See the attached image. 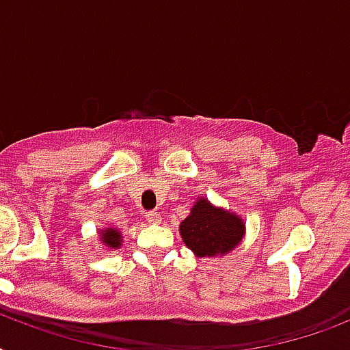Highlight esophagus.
<instances>
[{"label": "esophagus", "instance_id": "1", "mask_svg": "<svg viewBox=\"0 0 350 350\" xmlns=\"http://www.w3.org/2000/svg\"><path fill=\"white\" fill-rule=\"evenodd\" d=\"M145 218H147L148 224H159L161 221V214L158 211H148V213H145Z\"/></svg>", "mask_w": 350, "mask_h": 350}]
</instances>
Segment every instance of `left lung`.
<instances>
[{
	"mask_svg": "<svg viewBox=\"0 0 350 350\" xmlns=\"http://www.w3.org/2000/svg\"><path fill=\"white\" fill-rule=\"evenodd\" d=\"M181 238L192 252L203 256H224L243 238V221L224 208L213 207L207 200H200L192 207L191 216L180 225Z\"/></svg>",
	"mask_w": 350,
	"mask_h": 350,
	"instance_id": "1",
	"label": "left lung"
}]
</instances>
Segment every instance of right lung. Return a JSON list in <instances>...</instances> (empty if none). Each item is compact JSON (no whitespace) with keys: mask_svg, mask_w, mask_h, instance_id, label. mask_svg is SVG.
<instances>
[{"mask_svg":"<svg viewBox=\"0 0 350 350\" xmlns=\"http://www.w3.org/2000/svg\"><path fill=\"white\" fill-rule=\"evenodd\" d=\"M101 239H103V243H105L107 247H111V249H118V247L121 245L120 232L114 229L103 230V232H101Z\"/></svg>","mask_w":350,"mask_h":350,"instance_id":"add662e5","label":"right lung"}]
</instances>
